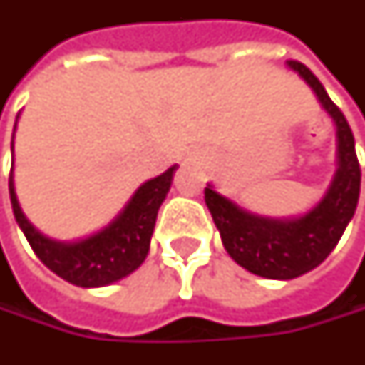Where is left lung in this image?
Returning a JSON list of instances; mask_svg holds the SVG:
<instances>
[{
    "mask_svg": "<svg viewBox=\"0 0 365 365\" xmlns=\"http://www.w3.org/2000/svg\"><path fill=\"white\" fill-rule=\"evenodd\" d=\"M287 64L311 85L337 125V170L325 197L302 217L270 219L240 209L211 185L205 189V203L227 254L252 274L276 280L297 278L329 256L356 213L361 182L354 133L341 109L304 64L299 61H287Z\"/></svg>",
    "mask_w": 365,
    "mask_h": 365,
    "instance_id": "1",
    "label": "left lung"
}]
</instances>
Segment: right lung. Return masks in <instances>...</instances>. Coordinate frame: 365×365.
Wrapping results in <instances>:
<instances>
[{
  "mask_svg": "<svg viewBox=\"0 0 365 365\" xmlns=\"http://www.w3.org/2000/svg\"><path fill=\"white\" fill-rule=\"evenodd\" d=\"M176 166H170L160 176L144 182L106 230L73 244L48 240L30 225L16 199L11 175L9 199L20 230L44 266H48L52 272L58 274L71 284L83 288L106 287L132 274L146 259L156 215L162 201L166 199V192L170 190Z\"/></svg>",
  "mask_w": 365,
  "mask_h": 365,
  "instance_id": "add662e5",
  "label": "right lung"
}]
</instances>
